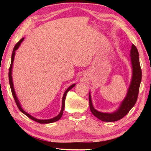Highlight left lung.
I'll return each mask as SVG.
<instances>
[{"instance_id":"1","label":"left lung","mask_w":151,"mask_h":151,"mask_svg":"<svg viewBox=\"0 0 151 151\" xmlns=\"http://www.w3.org/2000/svg\"><path fill=\"white\" fill-rule=\"evenodd\" d=\"M131 60L132 68V76L131 83L130 84L129 90L126 97L121 104V106L115 112L112 113L101 112L94 108L92 103L91 94L89 93V106L92 113L96 118L104 122H114L121 119L127 114L136 103L139 87L142 78V70L140 68L139 62V55L137 47L134 45H132L131 49Z\"/></svg>"}]
</instances>
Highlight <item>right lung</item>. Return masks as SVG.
<instances>
[{
  "label": "right lung",
  "mask_w": 151,
  "mask_h": 151,
  "mask_svg": "<svg viewBox=\"0 0 151 151\" xmlns=\"http://www.w3.org/2000/svg\"><path fill=\"white\" fill-rule=\"evenodd\" d=\"M24 40V38H22V39H20L19 42H18L16 45L14 46V47L13 48V50H12V57H11V66H10V68H9V84H10V86H11V92H12V96H13L14 99V101H15V103H16L17 105L18 106V108L20 110V111H21L22 113L24 114L25 115H27L29 118H30V119H32V121H36L37 122H39V123H41V124H48V123H51V122H56L59 120L61 116H63V111H64V109H65V99H66V94H67V93L68 91H69L71 88H73L74 86H75V84H73V85H70L69 87H68L67 89H66V91L65 92V93L63 94V101H62V109H61V111L60 112V113L58 114L57 116L54 117V118L52 119H46V120H40V119H37L35 118V117H33L32 116L30 115L29 113H27V112H25L22 108L21 107V105H20V104L19 103V100H18V98L16 95V93H15V91H14V85H13V82H12V65H13V61H14V55H15V51L16 50L18 49V48L19 47V46L21 44V42L23 41Z\"/></svg>",
  "instance_id": "obj_1"
}]
</instances>
